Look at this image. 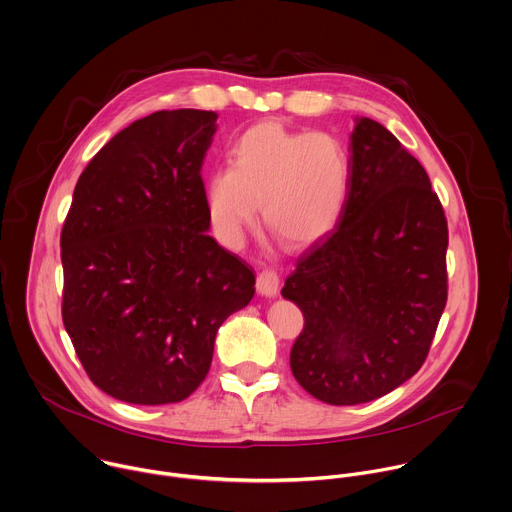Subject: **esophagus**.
Segmentation results:
<instances>
[{"mask_svg":"<svg viewBox=\"0 0 512 512\" xmlns=\"http://www.w3.org/2000/svg\"><path fill=\"white\" fill-rule=\"evenodd\" d=\"M257 291L263 297H275L279 293V275L275 269H263L257 275Z\"/></svg>","mask_w":512,"mask_h":512,"instance_id":"1","label":"esophagus"}]
</instances>
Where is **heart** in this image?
I'll return each instance as SVG.
<instances>
[{"instance_id": "b5f03b06", "label": "heart", "mask_w": 512, "mask_h": 512, "mask_svg": "<svg viewBox=\"0 0 512 512\" xmlns=\"http://www.w3.org/2000/svg\"><path fill=\"white\" fill-rule=\"evenodd\" d=\"M229 161L205 187L209 219L223 241L241 239L257 203L269 233L287 247H309L339 225L351 189V155L337 135L261 121L239 135Z\"/></svg>"}]
</instances>
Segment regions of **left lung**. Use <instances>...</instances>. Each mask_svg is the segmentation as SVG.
<instances>
[{"instance_id": "8db88e82", "label": "left lung", "mask_w": 512, "mask_h": 512, "mask_svg": "<svg viewBox=\"0 0 512 512\" xmlns=\"http://www.w3.org/2000/svg\"><path fill=\"white\" fill-rule=\"evenodd\" d=\"M349 149L345 213L281 291L305 317L293 377L329 405L369 403L411 379L449 289L447 217L423 165L369 117L357 119Z\"/></svg>"}]
</instances>
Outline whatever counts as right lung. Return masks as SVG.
Listing matches in <instances>:
<instances>
[{
	"instance_id": "add662e5",
	"label": "right lung",
	"mask_w": 512,
	"mask_h": 512,
	"mask_svg": "<svg viewBox=\"0 0 512 512\" xmlns=\"http://www.w3.org/2000/svg\"><path fill=\"white\" fill-rule=\"evenodd\" d=\"M217 113L155 111L79 175L61 229V317L103 393L131 405L187 399L217 329L255 295L253 269L211 225L201 165Z\"/></svg>"
}]
</instances>
